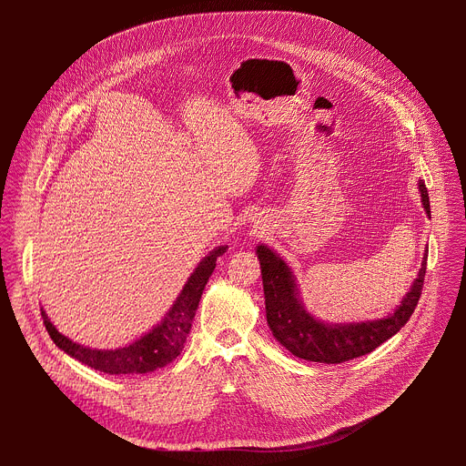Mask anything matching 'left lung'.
Listing matches in <instances>:
<instances>
[{"label": "left lung", "mask_w": 466, "mask_h": 466, "mask_svg": "<svg viewBox=\"0 0 466 466\" xmlns=\"http://www.w3.org/2000/svg\"><path fill=\"white\" fill-rule=\"evenodd\" d=\"M419 191L430 218V197L422 180H419ZM256 254L261 268L265 315L273 336L293 356L317 363H343L365 356L400 331L420 299L428 261L426 248L411 289L392 313L361 322H326L304 308L297 277L277 250L259 243Z\"/></svg>", "instance_id": "left-lung-1"}]
</instances>
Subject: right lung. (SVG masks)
I'll use <instances>...</instances> for the list:
<instances>
[{"label":"right lung","instance_id":"add662e5","mask_svg":"<svg viewBox=\"0 0 466 466\" xmlns=\"http://www.w3.org/2000/svg\"><path fill=\"white\" fill-rule=\"evenodd\" d=\"M227 248V245H219L198 261L195 271L184 284L180 295L177 297L175 304L169 308L166 317L157 326H153L147 334H144L140 339L132 341L127 347L114 350L83 347L62 336L42 309L47 334L60 350L99 372L147 374L157 369H162L182 352L186 338L191 329L195 311L198 308V300H201L205 286L216 269L218 258L223 256Z\"/></svg>","mask_w":466,"mask_h":466}]
</instances>
